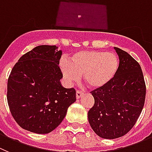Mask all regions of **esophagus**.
<instances>
[{
  "instance_id": "obj_1",
  "label": "esophagus",
  "mask_w": 152,
  "mask_h": 152,
  "mask_svg": "<svg viewBox=\"0 0 152 152\" xmlns=\"http://www.w3.org/2000/svg\"><path fill=\"white\" fill-rule=\"evenodd\" d=\"M84 95V93L83 92V91H79V90H76V97L77 99H79V98H81L83 95Z\"/></svg>"
}]
</instances>
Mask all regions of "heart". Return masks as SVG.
<instances>
[{"mask_svg":"<svg viewBox=\"0 0 152 152\" xmlns=\"http://www.w3.org/2000/svg\"><path fill=\"white\" fill-rule=\"evenodd\" d=\"M61 72L68 83L77 81L79 76L91 88L107 86L115 77L119 60L113 53L98 50H81L70 57V61L63 59L60 63Z\"/></svg>","mask_w":152,"mask_h":152,"instance_id":"obj_1","label":"heart"}]
</instances>
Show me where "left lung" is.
<instances>
[{"instance_id": "obj_1", "label": "left lung", "mask_w": 152, "mask_h": 152, "mask_svg": "<svg viewBox=\"0 0 152 152\" xmlns=\"http://www.w3.org/2000/svg\"><path fill=\"white\" fill-rule=\"evenodd\" d=\"M119 68L109 84L91 91L95 104L88 113L91 129L100 137L113 139L124 136L136 124L145 104V83L139 63L114 47Z\"/></svg>"}]
</instances>
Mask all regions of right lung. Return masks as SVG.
<instances>
[{
    "mask_svg": "<svg viewBox=\"0 0 152 152\" xmlns=\"http://www.w3.org/2000/svg\"><path fill=\"white\" fill-rule=\"evenodd\" d=\"M62 50L56 45H39L22 56L7 82V102L23 129L49 133L61 124L76 102V90L61 84Z\"/></svg>",
    "mask_w": 152,
    "mask_h": 152,
    "instance_id": "right-lung-1",
    "label": "right lung"
}]
</instances>
